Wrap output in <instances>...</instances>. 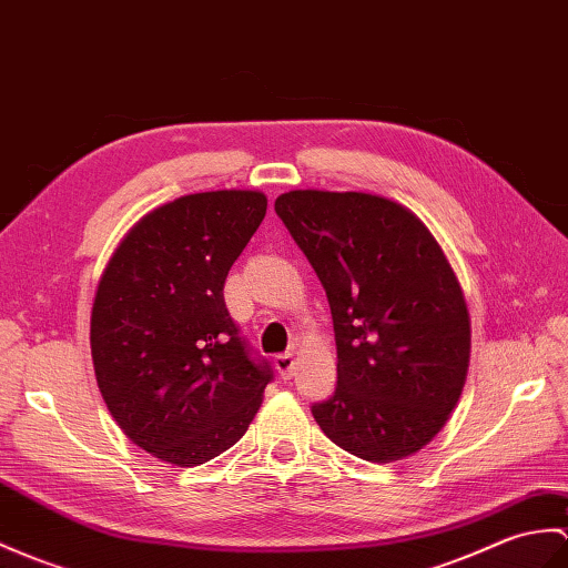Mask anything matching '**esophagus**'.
<instances>
[{
	"label": "esophagus",
	"instance_id": "esophagus-1",
	"mask_svg": "<svg viewBox=\"0 0 568 568\" xmlns=\"http://www.w3.org/2000/svg\"><path fill=\"white\" fill-rule=\"evenodd\" d=\"M275 367H278V373H281L283 379H290L295 375V355L293 353L275 355Z\"/></svg>",
	"mask_w": 568,
	"mask_h": 568
}]
</instances>
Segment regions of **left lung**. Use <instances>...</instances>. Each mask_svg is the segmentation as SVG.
I'll list each match as a JSON object with an SVG mask.
<instances>
[{
    "instance_id": "obj_1",
    "label": "left lung",
    "mask_w": 568,
    "mask_h": 568,
    "mask_svg": "<svg viewBox=\"0 0 568 568\" xmlns=\"http://www.w3.org/2000/svg\"><path fill=\"white\" fill-rule=\"evenodd\" d=\"M275 213L326 290L336 392L312 406L328 440L367 463L428 445L469 367V312L440 244L412 210L373 193L290 191Z\"/></svg>"
}]
</instances>
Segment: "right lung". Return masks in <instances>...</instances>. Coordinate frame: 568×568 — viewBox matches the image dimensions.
Returning <instances> with one entry per match:
<instances>
[{
    "label": "right lung",
    "instance_id": "right-lung-1",
    "mask_svg": "<svg viewBox=\"0 0 568 568\" xmlns=\"http://www.w3.org/2000/svg\"><path fill=\"white\" fill-rule=\"evenodd\" d=\"M266 205L261 191L181 195L144 215L101 275L89 336L101 397L162 463L195 467L230 450L273 379L222 295Z\"/></svg>",
    "mask_w": 568,
    "mask_h": 568
}]
</instances>
